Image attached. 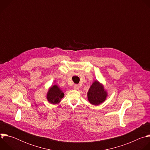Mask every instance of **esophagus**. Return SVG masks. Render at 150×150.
<instances>
[{
    "instance_id": "34e87169",
    "label": "esophagus",
    "mask_w": 150,
    "mask_h": 150,
    "mask_svg": "<svg viewBox=\"0 0 150 150\" xmlns=\"http://www.w3.org/2000/svg\"><path fill=\"white\" fill-rule=\"evenodd\" d=\"M74 88L75 90H79V86H78V85L77 84H75V85H74Z\"/></svg>"
}]
</instances>
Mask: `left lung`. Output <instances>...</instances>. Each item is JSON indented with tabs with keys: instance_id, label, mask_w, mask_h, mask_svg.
<instances>
[{
	"instance_id": "1",
	"label": "left lung",
	"mask_w": 150,
	"mask_h": 150,
	"mask_svg": "<svg viewBox=\"0 0 150 150\" xmlns=\"http://www.w3.org/2000/svg\"><path fill=\"white\" fill-rule=\"evenodd\" d=\"M108 95L103 85L97 80L94 81L87 93L88 101L94 105H98L105 101Z\"/></svg>"
}]
</instances>
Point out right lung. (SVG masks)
<instances>
[{
	"label": "right lung",
	"instance_id": "add662e5",
	"mask_svg": "<svg viewBox=\"0 0 150 150\" xmlns=\"http://www.w3.org/2000/svg\"><path fill=\"white\" fill-rule=\"evenodd\" d=\"M64 97V93L57 85L55 84L49 89L47 93V100L53 104H58L60 102L61 99Z\"/></svg>",
	"mask_w": 150,
	"mask_h": 150
}]
</instances>
